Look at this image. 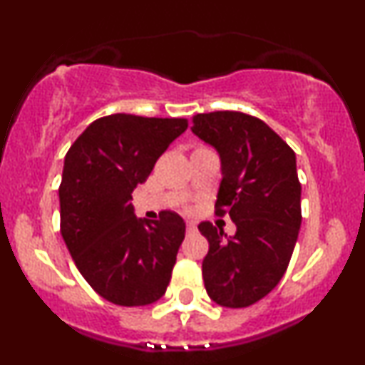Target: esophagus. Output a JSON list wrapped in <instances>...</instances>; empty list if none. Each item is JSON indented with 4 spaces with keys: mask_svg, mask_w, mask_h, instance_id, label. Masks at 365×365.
<instances>
[{
    "mask_svg": "<svg viewBox=\"0 0 365 365\" xmlns=\"http://www.w3.org/2000/svg\"><path fill=\"white\" fill-rule=\"evenodd\" d=\"M195 228H197L195 221H187V232H195Z\"/></svg>",
    "mask_w": 365,
    "mask_h": 365,
    "instance_id": "34e87169",
    "label": "esophagus"
}]
</instances>
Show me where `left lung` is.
<instances>
[{"label":"left lung","mask_w":365,"mask_h":365,"mask_svg":"<svg viewBox=\"0 0 365 365\" xmlns=\"http://www.w3.org/2000/svg\"><path fill=\"white\" fill-rule=\"evenodd\" d=\"M192 132L220 153L215 215L237 225L225 238L209 221L199 223L209 242L204 287L217 305L249 307L279 283L295 249L302 223L295 153L262 120L240 111L199 113Z\"/></svg>","instance_id":"obj_1"}]
</instances>
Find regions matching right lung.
Masks as SVG:
<instances>
[{
  "label": "right lung",
  "instance_id": "obj_1",
  "mask_svg": "<svg viewBox=\"0 0 365 365\" xmlns=\"http://www.w3.org/2000/svg\"><path fill=\"white\" fill-rule=\"evenodd\" d=\"M187 127L185 118L116 113L92 121L66 153L60 232L83 279L108 302L148 305L168 288L185 223L173 211L139 221L132 192Z\"/></svg>",
  "mask_w": 365,
  "mask_h": 365
}]
</instances>
